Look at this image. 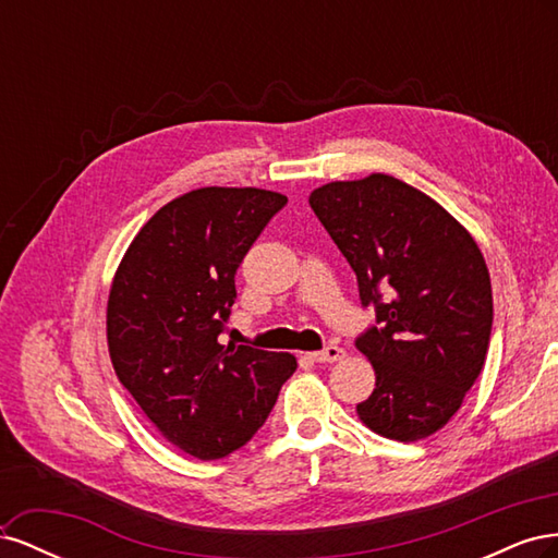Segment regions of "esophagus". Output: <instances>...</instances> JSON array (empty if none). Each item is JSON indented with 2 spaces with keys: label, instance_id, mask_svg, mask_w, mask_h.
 <instances>
[{
  "label": "esophagus",
  "instance_id": "34e87169",
  "mask_svg": "<svg viewBox=\"0 0 558 558\" xmlns=\"http://www.w3.org/2000/svg\"><path fill=\"white\" fill-rule=\"evenodd\" d=\"M312 359H314L316 363H337V361L344 359V349L330 344V347H326L324 351H314Z\"/></svg>",
  "mask_w": 558,
  "mask_h": 558
}]
</instances>
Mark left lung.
Returning <instances> with one entry per match:
<instances>
[{
  "label": "left lung",
  "mask_w": 558,
  "mask_h": 558,
  "mask_svg": "<svg viewBox=\"0 0 558 558\" xmlns=\"http://www.w3.org/2000/svg\"><path fill=\"white\" fill-rule=\"evenodd\" d=\"M310 205L363 305L377 307V326L356 340L377 377L359 418L388 440H424L459 412L486 359L494 300L482 251L442 205L391 174L330 181Z\"/></svg>",
  "instance_id": "obj_1"
}]
</instances>
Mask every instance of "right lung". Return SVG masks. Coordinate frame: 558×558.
I'll list each match as a JSON object with an SVG mask.
<instances>
[{"label":"right lung","mask_w":558,"mask_h":558,"mask_svg":"<svg viewBox=\"0 0 558 558\" xmlns=\"http://www.w3.org/2000/svg\"><path fill=\"white\" fill-rule=\"evenodd\" d=\"M289 197L207 185L148 218L118 265L107 302L116 377L165 440L199 461L244 447L298 361L221 344L234 275Z\"/></svg>","instance_id":"obj_1"}]
</instances>
